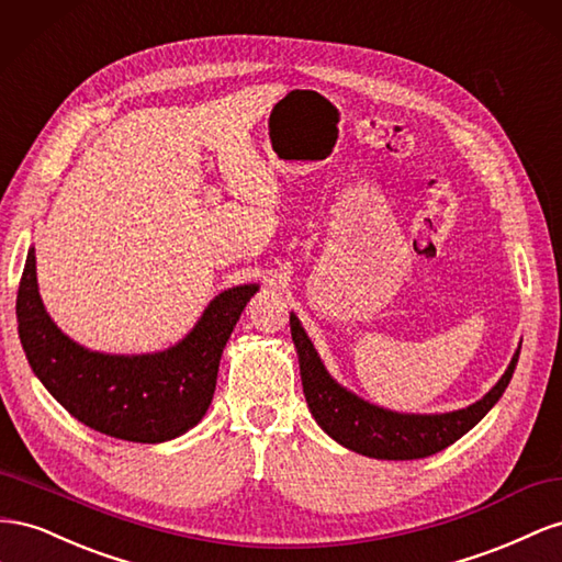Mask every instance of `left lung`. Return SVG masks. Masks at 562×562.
Wrapping results in <instances>:
<instances>
[{"label": "left lung", "mask_w": 562, "mask_h": 562, "mask_svg": "<svg viewBox=\"0 0 562 562\" xmlns=\"http://www.w3.org/2000/svg\"><path fill=\"white\" fill-rule=\"evenodd\" d=\"M292 341L299 352L303 393L317 426L348 450L372 459L407 461L436 454L457 442L496 405L518 364L516 350L496 386L467 409L447 414H400L376 407L336 383L319 360L299 317L290 315Z\"/></svg>", "instance_id": "left-lung-1"}]
</instances>
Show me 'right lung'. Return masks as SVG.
Masks as SVG:
<instances>
[{
  "instance_id": "add662e5",
  "label": "right lung",
  "mask_w": 562,
  "mask_h": 562,
  "mask_svg": "<svg viewBox=\"0 0 562 562\" xmlns=\"http://www.w3.org/2000/svg\"><path fill=\"white\" fill-rule=\"evenodd\" d=\"M259 284L221 292L183 341L148 356H105L63 334L37 290L30 247L15 299L32 372L77 422L130 442H165L198 426L212 405L218 360Z\"/></svg>"
}]
</instances>
